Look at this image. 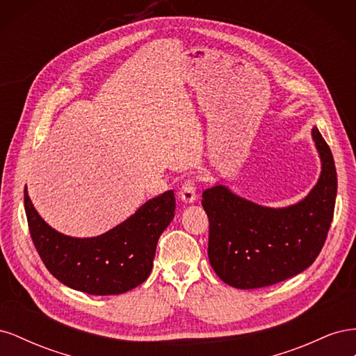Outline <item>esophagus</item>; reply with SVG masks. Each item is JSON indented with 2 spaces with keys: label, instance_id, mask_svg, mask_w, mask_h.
I'll return each instance as SVG.
<instances>
[{
  "label": "esophagus",
  "instance_id": "34e87169",
  "mask_svg": "<svg viewBox=\"0 0 356 356\" xmlns=\"http://www.w3.org/2000/svg\"><path fill=\"white\" fill-rule=\"evenodd\" d=\"M179 199L184 203H193L196 200V182L193 178H187L179 188Z\"/></svg>",
  "mask_w": 356,
  "mask_h": 356
}]
</instances>
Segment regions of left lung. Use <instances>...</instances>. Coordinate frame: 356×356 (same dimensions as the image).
Wrapping results in <instances>:
<instances>
[{
  "mask_svg": "<svg viewBox=\"0 0 356 356\" xmlns=\"http://www.w3.org/2000/svg\"><path fill=\"white\" fill-rule=\"evenodd\" d=\"M312 136L322 161L321 177L293 207H260L224 186L202 193L209 218V263L222 282L239 289L263 288L301 273L316 260L332 221L337 172L318 127Z\"/></svg>",
  "mask_w": 356,
  "mask_h": 356,
  "instance_id": "8db88e82",
  "label": "left lung"
}]
</instances>
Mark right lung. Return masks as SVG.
Wrapping results in <instances>:
<instances>
[{
  "label": "right lung",
  "instance_id": "right-lung-1",
  "mask_svg": "<svg viewBox=\"0 0 356 356\" xmlns=\"http://www.w3.org/2000/svg\"><path fill=\"white\" fill-rule=\"evenodd\" d=\"M25 212L32 242L59 282L92 296L123 294L152 273L160 234L175 213L174 191L149 199L132 217L96 238H71L42 220L25 187Z\"/></svg>",
  "mask_w": 356,
  "mask_h": 356
}]
</instances>
